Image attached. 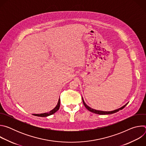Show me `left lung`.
Returning a JSON list of instances; mask_svg holds the SVG:
<instances>
[{"instance_id": "1", "label": "left lung", "mask_w": 146, "mask_h": 146, "mask_svg": "<svg viewBox=\"0 0 146 146\" xmlns=\"http://www.w3.org/2000/svg\"><path fill=\"white\" fill-rule=\"evenodd\" d=\"M82 102H83V104H84V105L85 106V107L86 108V109L87 110H88L92 112V113H95V114H100V115H106V114H113V113H115L116 112H118L119 110H122L125 107L127 104L128 103V102L127 103H126L125 105L124 106H122L121 108L118 109H116V110H113V111H100V110H96L95 109H92L90 107H89L88 105H87V104L85 103L84 99H83V98H82Z\"/></svg>"}]
</instances>
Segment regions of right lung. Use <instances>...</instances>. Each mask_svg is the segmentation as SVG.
Instances as JSON below:
<instances>
[{"mask_svg": "<svg viewBox=\"0 0 146 146\" xmlns=\"http://www.w3.org/2000/svg\"><path fill=\"white\" fill-rule=\"evenodd\" d=\"M59 107H60V99H59V100H58V102L57 103L56 107L54 109H53L52 110H51L50 111H49L48 113H41L40 114H33V115H35V116H38V117H47V116H49L50 115L54 114L56 111H57L59 110Z\"/></svg>", "mask_w": 146, "mask_h": 146, "instance_id": "obj_1", "label": "right lung"}]
</instances>
